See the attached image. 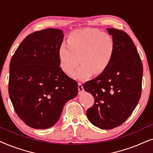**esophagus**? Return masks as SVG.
I'll return each instance as SVG.
<instances>
[{"label":"esophagus","instance_id":"34e87169","mask_svg":"<svg viewBox=\"0 0 153 153\" xmlns=\"http://www.w3.org/2000/svg\"><path fill=\"white\" fill-rule=\"evenodd\" d=\"M78 88H79V93L81 94L83 91V87L82 83H78Z\"/></svg>","mask_w":153,"mask_h":153}]
</instances>
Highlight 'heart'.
<instances>
[{
	"label": "heart",
	"instance_id": "1",
	"mask_svg": "<svg viewBox=\"0 0 153 153\" xmlns=\"http://www.w3.org/2000/svg\"><path fill=\"white\" fill-rule=\"evenodd\" d=\"M115 52L112 37L97 29H80L69 35L68 44L58 49L60 66L66 74H70L79 62L81 65L72 73L78 80H86L92 74L103 73L111 63Z\"/></svg>",
	"mask_w": 153,
	"mask_h": 153
}]
</instances>
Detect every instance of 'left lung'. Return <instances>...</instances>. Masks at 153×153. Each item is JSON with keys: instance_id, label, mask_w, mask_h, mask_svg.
Instances as JSON below:
<instances>
[{"instance_id": "left-lung-1", "label": "left lung", "mask_w": 153, "mask_h": 153, "mask_svg": "<svg viewBox=\"0 0 153 153\" xmlns=\"http://www.w3.org/2000/svg\"><path fill=\"white\" fill-rule=\"evenodd\" d=\"M115 52L107 70L83 84L95 103L86 111L90 122L102 129L122 125L134 110L141 94L143 65L131 37L124 31L106 28Z\"/></svg>"}]
</instances>
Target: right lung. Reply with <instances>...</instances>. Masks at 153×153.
Here are the masks:
<instances>
[{
	"label": "right lung",
	"instance_id": "add662e5",
	"mask_svg": "<svg viewBox=\"0 0 153 153\" xmlns=\"http://www.w3.org/2000/svg\"><path fill=\"white\" fill-rule=\"evenodd\" d=\"M63 37L60 29L31 33L10 60V98L18 116L32 128L53 126L66 102L78 94V83L60 68Z\"/></svg>",
	"mask_w": 153,
	"mask_h": 153
}]
</instances>
